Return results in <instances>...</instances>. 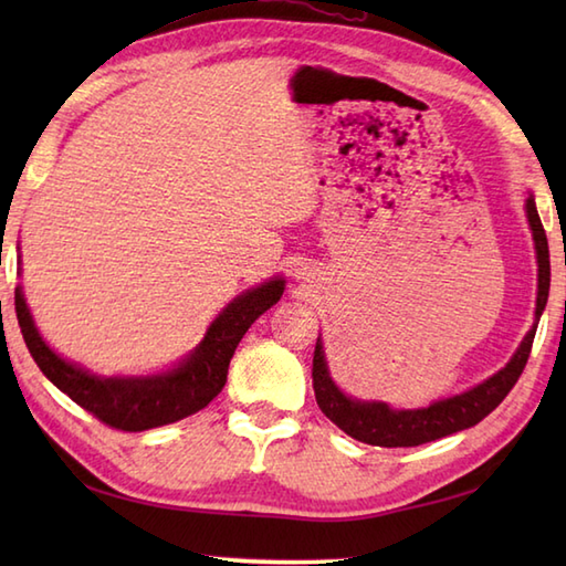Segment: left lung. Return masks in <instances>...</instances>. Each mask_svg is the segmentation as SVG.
I'll return each instance as SVG.
<instances>
[{
    "mask_svg": "<svg viewBox=\"0 0 566 566\" xmlns=\"http://www.w3.org/2000/svg\"><path fill=\"white\" fill-rule=\"evenodd\" d=\"M525 209L537 250V308L533 328L527 331L518 353L511 357V363L499 375L489 377L484 384H479V387L460 396H452V399L438 401L428 408H418V411H394L387 403H365L347 399L328 377L326 357H323V345L318 340L311 377H314L316 403L335 426L345 430L350 438L367 444H379V448H416V444L440 440L444 436H452V432L476 426L479 420L486 418L506 399L509 391L515 387V381L523 375L527 357H531L537 321L543 316L549 296V248L533 197H527Z\"/></svg>",
    "mask_w": 566,
    "mask_h": 566,
    "instance_id": "1",
    "label": "left lung"
}]
</instances>
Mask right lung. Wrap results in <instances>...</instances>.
<instances>
[{
  "instance_id": "right-lung-1",
  "label": "right lung",
  "mask_w": 566,
  "mask_h": 566,
  "mask_svg": "<svg viewBox=\"0 0 566 566\" xmlns=\"http://www.w3.org/2000/svg\"><path fill=\"white\" fill-rule=\"evenodd\" d=\"M284 282L272 280L258 290L240 294L211 323L207 338L187 363L167 375L146 379H99L65 363L35 331L21 290L14 294V306L23 340L43 375L84 411L99 418L104 426L124 432H140L175 423V420H182L209 406L213 396L223 389L228 365H231L240 338L252 326V321L280 302Z\"/></svg>"
}]
</instances>
